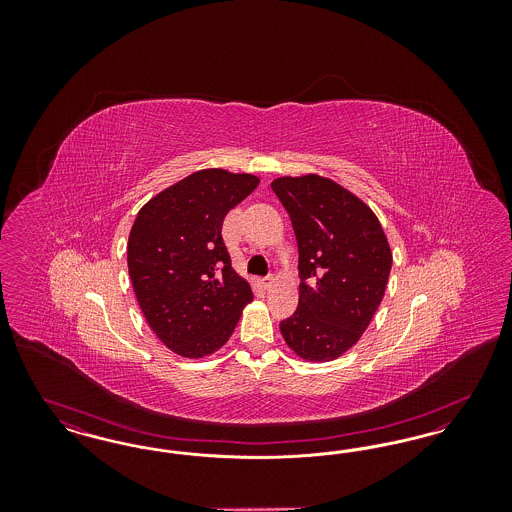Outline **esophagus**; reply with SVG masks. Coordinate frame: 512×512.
Here are the masks:
<instances>
[{"label":"esophagus","instance_id":"1","mask_svg":"<svg viewBox=\"0 0 512 512\" xmlns=\"http://www.w3.org/2000/svg\"><path fill=\"white\" fill-rule=\"evenodd\" d=\"M259 282H261V286L268 290L270 286H272V282H274V276L272 274H268V276H263V278H259Z\"/></svg>","mask_w":512,"mask_h":512}]
</instances>
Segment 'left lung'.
Here are the masks:
<instances>
[{
	"label": "left lung",
	"mask_w": 512,
	"mask_h": 512,
	"mask_svg": "<svg viewBox=\"0 0 512 512\" xmlns=\"http://www.w3.org/2000/svg\"><path fill=\"white\" fill-rule=\"evenodd\" d=\"M299 249V303L280 332L307 361H332L353 347L388 284L391 251L376 215L340 184L317 174L272 182Z\"/></svg>",
	"instance_id": "obj_1"
}]
</instances>
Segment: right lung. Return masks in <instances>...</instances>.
I'll use <instances>...</instances> for the list:
<instances>
[{
    "label": "right lung",
    "instance_id": "obj_1",
    "mask_svg": "<svg viewBox=\"0 0 512 512\" xmlns=\"http://www.w3.org/2000/svg\"><path fill=\"white\" fill-rule=\"evenodd\" d=\"M257 176L194 172L149 199L128 238V274L147 324L174 353L199 359L232 336L253 299L222 240L226 213Z\"/></svg>",
    "mask_w": 512,
    "mask_h": 512
}]
</instances>
